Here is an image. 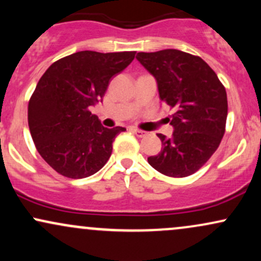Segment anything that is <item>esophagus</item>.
<instances>
[{"label":"esophagus","mask_w":261,"mask_h":261,"mask_svg":"<svg viewBox=\"0 0 261 261\" xmlns=\"http://www.w3.org/2000/svg\"><path fill=\"white\" fill-rule=\"evenodd\" d=\"M133 133L136 135V136H139V137H145V136H147V135H148L147 131L139 130V128H133Z\"/></svg>","instance_id":"34e87169"}]
</instances>
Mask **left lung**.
<instances>
[{"mask_svg": "<svg viewBox=\"0 0 261 261\" xmlns=\"http://www.w3.org/2000/svg\"><path fill=\"white\" fill-rule=\"evenodd\" d=\"M140 64L157 80L162 101L174 109L170 139L158 134L162 149L148 163L167 176L197 172L216 152L226 131L227 93L201 58L175 49L139 53Z\"/></svg>", "mask_w": 261, "mask_h": 261, "instance_id": "8db88e82", "label": "left lung"}]
</instances>
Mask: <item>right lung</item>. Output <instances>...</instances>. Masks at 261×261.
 Here are the masks:
<instances>
[{"label":"right lung","mask_w":261,"mask_h":261,"mask_svg":"<svg viewBox=\"0 0 261 261\" xmlns=\"http://www.w3.org/2000/svg\"><path fill=\"white\" fill-rule=\"evenodd\" d=\"M135 54L74 53L54 62L39 80L28 104L29 130L39 154L59 174L87 178L110 158L113 141L126 128L104 127L89 108Z\"/></svg>","instance_id":"obj_1"}]
</instances>
